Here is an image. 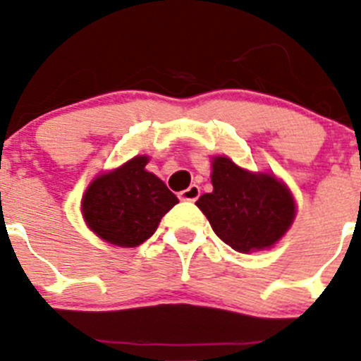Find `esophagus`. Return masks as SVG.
I'll return each instance as SVG.
<instances>
[{
	"label": "esophagus",
	"instance_id": "obj_1",
	"mask_svg": "<svg viewBox=\"0 0 361 361\" xmlns=\"http://www.w3.org/2000/svg\"><path fill=\"white\" fill-rule=\"evenodd\" d=\"M199 195H201V188H199L197 185H190L187 190L181 192L180 199L181 201H187V202H195L199 199Z\"/></svg>",
	"mask_w": 361,
	"mask_h": 361
}]
</instances>
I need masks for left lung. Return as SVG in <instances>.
I'll list each match as a JSON object with an SVG mask.
<instances>
[{
	"label": "left lung",
	"mask_w": 361,
	"mask_h": 361,
	"mask_svg": "<svg viewBox=\"0 0 361 361\" xmlns=\"http://www.w3.org/2000/svg\"><path fill=\"white\" fill-rule=\"evenodd\" d=\"M213 192L199 197L214 234L239 253L272 248L295 218V199L281 180L251 173L228 157L211 159Z\"/></svg>",
	"instance_id": "8db88e82"
}]
</instances>
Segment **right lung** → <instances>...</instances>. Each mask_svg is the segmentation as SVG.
<instances>
[{"label":"right lung","mask_w":361,"mask_h":361,"mask_svg":"<svg viewBox=\"0 0 361 361\" xmlns=\"http://www.w3.org/2000/svg\"><path fill=\"white\" fill-rule=\"evenodd\" d=\"M148 160L147 155H136L99 174L83 194L82 214L87 227L110 245H143L157 231L160 218L178 204L166 183L145 169Z\"/></svg>","instance_id":"1"}]
</instances>
